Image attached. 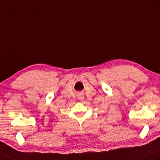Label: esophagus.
<instances>
[{
	"instance_id": "1",
	"label": "esophagus",
	"mask_w": 160,
	"mask_h": 160,
	"mask_svg": "<svg viewBox=\"0 0 160 160\" xmlns=\"http://www.w3.org/2000/svg\"><path fill=\"white\" fill-rule=\"evenodd\" d=\"M77 97L80 100H83L84 98V92H77Z\"/></svg>"
}]
</instances>
